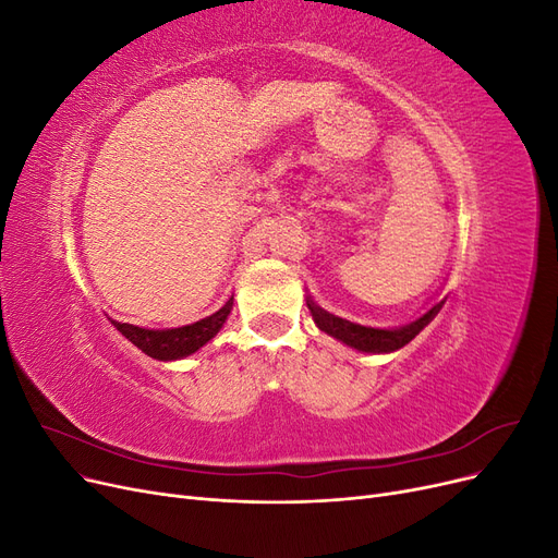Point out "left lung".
<instances>
[{
	"label": "left lung",
	"mask_w": 558,
	"mask_h": 558,
	"mask_svg": "<svg viewBox=\"0 0 558 558\" xmlns=\"http://www.w3.org/2000/svg\"><path fill=\"white\" fill-rule=\"evenodd\" d=\"M307 307L312 312V318L318 326V330H324L326 335L335 337L337 342H342V344L356 349V351H363V353H393V351L402 349L404 344H410L414 337L430 324L435 314L440 312L442 302H435V305L428 307L424 314L410 320V324L398 326V328H373V326L353 324V320H347L342 316H335L326 310H320L312 300V295H307Z\"/></svg>",
	"instance_id": "1"
}]
</instances>
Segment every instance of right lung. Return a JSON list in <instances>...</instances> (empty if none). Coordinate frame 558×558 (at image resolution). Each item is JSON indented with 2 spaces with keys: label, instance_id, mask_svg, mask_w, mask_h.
I'll use <instances>...</instances> for the list:
<instances>
[{
  "label": "right lung",
  "instance_id": "1",
  "mask_svg": "<svg viewBox=\"0 0 558 558\" xmlns=\"http://www.w3.org/2000/svg\"><path fill=\"white\" fill-rule=\"evenodd\" d=\"M232 295L226 300V305L214 312L211 316H205L195 320V324L189 326H179V328H140L132 324H121V320H111V324L118 328V332L125 335V340H130L134 347L142 349L146 356L156 359V361H179L191 356L197 349L211 342L218 335V330L223 328L232 312Z\"/></svg>",
  "mask_w": 558,
  "mask_h": 558
}]
</instances>
